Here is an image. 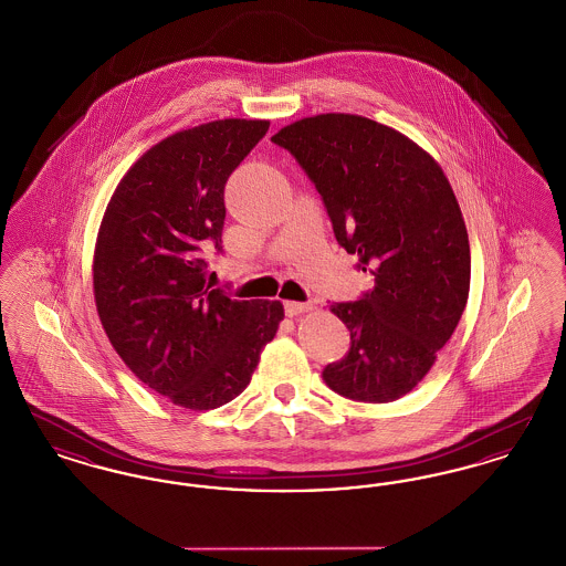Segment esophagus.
I'll use <instances>...</instances> for the list:
<instances>
[{
	"label": "esophagus",
	"mask_w": 566,
	"mask_h": 566,
	"mask_svg": "<svg viewBox=\"0 0 566 566\" xmlns=\"http://www.w3.org/2000/svg\"><path fill=\"white\" fill-rule=\"evenodd\" d=\"M310 310H312V303H301V301H286L284 303L286 316H298V314L310 312Z\"/></svg>",
	"instance_id": "esophagus-1"
}]
</instances>
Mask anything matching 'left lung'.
<instances>
[{
  "label": "left lung",
  "mask_w": 566,
  "mask_h": 566,
  "mask_svg": "<svg viewBox=\"0 0 566 566\" xmlns=\"http://www.w3.org/2000/svg\"><path fill=\"white\" fill-rule=\"evenodd\" d=\"M271 142L321 192L356 270L376 277L356 301L331 305L350 350L323 379L352 401H397L429 374L467 305L471 252L454 190L418 144L365 116L303 118Z\"/></svg>",
  "instance_id": "8db88e82"
}]
</instances>
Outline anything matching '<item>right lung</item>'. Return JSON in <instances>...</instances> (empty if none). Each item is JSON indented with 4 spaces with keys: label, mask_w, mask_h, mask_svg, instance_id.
<instances>
[{
    "label": "right lung",
    "mask_w": 566,
    "mask_h": 566,
    "mask_svg": "<svg viewBox=\"0 0 566 566\" xmlns=\"http://www.w3.org/2000/svg\"><path fill=\"white\" fill-rule=\"evenodd\" d=\"M268 120L224 118L171 135L125 174L99 227L93 289L109 344L148 388L203 411L233 401L284 318L280 301L210 289L224 185Z\"/></svg>",
    "instance_id": "right-lung-1"
}]
</instances>
